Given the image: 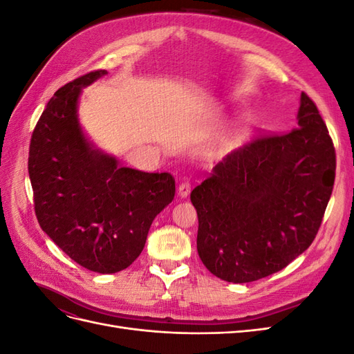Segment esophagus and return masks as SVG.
I'll use <instances>...</instances> for the list:
<instances>
[{"instance_id":"34e87169","label":"esophagus","mask_w":354,"mask_h":354,"mask_svg":"<svg viewBox=\"0 0 354 354\" xmlns=\"http://www.w3.org/2000/svg\"><path fill=\"white\" fill-rule=\"evenodd\" d=\"M189 192H190V181H189V178L185 177L178 185V196L186 198L189 195Z\"/></svg>"}]
</instances>
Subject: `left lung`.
Here are the masks:
<instances>
[{
  "label": "left lung",
  "instance_id": "1",
  "mask_svg": "<svg viewBox=\"0 0 354 354\" xmlns=\"http://www.w3.org/2000/svg\"><path fill=\"white\" fill-rule=\"evenodd\" d=\"M298 127L255 137L190 194L198 254L223 281L282 270L315 241L335 180V147L315 102L301 93Z\"/></svg>",
  "mask_w": 354,
  "mask_h": 354
}]
</instances>
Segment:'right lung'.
<instances>
[{
    "mask_svg": "<svg viewBox=\"0 0 354 354\" xmlns=\"http://www.w3.org/2000/svg\"><path fill=\"white\" fill-rule=\"evenodd\" d=\"M108 72L93 71L59 88L32 133L28 169L41 229L71 259L102 274L127 269L151 224L174 199L169 173L120 167L95 149L78 122V99Z\"/></svg>",
    "mask_w": 354,
    "mask_h": 354,
    "instance_id": "add662e5",
    "label": "right lung"
}]
</instances>
